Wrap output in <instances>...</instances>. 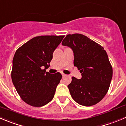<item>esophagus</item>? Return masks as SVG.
<instances>
[{
    "label": "esophagus",
    "mask_w": 126,
    "mask_h": 126,
    "mask_svg": "<svg viewBox=\"0 0 126 126\" xmlns=\"http://www.w3.org/2000/svg\"><path fill=\"white\" fill-rule=\"evenodd\" d=\"M61 74H62V77H66L67 76L66 74H64V73H61Z\"/></svg>",
    "instance_id": "obj_1"
}]
</instances>
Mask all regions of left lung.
Returning <instances> with one entry per match:
<instances>
[{
  "mask_svg": "<svg viewBox=\"0 0 126 126\" xmlns=\"http://www.w3.org/2000/svg\"><path fill=\"white\" fill-rule=\"evenodd\" d=\"M62 44L72 49L74 64L82 73L81 79L72 77L68 85L72 98L90 106L106 95L112 77V68L106 51L100 44L82 34H68Z\"/></svg>",
  "mask_w": 126,
  "mask_h": 126,
  "instance_id": "left-lung-1",
  "label": "left lung"
}]
</instances>
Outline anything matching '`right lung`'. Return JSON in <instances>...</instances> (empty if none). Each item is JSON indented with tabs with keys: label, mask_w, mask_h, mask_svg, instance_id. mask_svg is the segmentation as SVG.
I'll use <instances>...</instances> for the list:
<instances>
[{
	"label": "right lung",
	"mask_w": 126,
	"mask_h": 126,
	"mask_svg": "<svg viewBox=\"0 0 126 126\" xmlns=\"http://www.w3.org/2000/svg\"><path fill=\"white\" fill-rule=\"evenodd\" d=\"M65 36H41L32 38L15 52L11 77L23 101L40 107L53 99L62 79L59 72H46L52 54Z\"/></svg>",
	"instance_id": "obj_1"
}]
</instances>
